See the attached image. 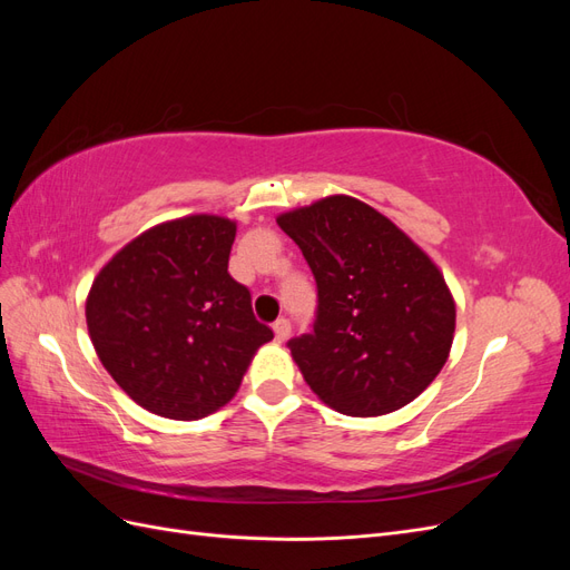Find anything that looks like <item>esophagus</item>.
Here are the masks:
<instances>
[{
  "label": "esophagus",
  "mask_w": 570,
  "mask_h": 570,
  "mask_svg": "<svg viewBox=\"0 0 570 570\" xmlns=\"http://www.w3.org/2000/svg\"><path fill=\"white\" fill-rule=\"evenodd\" d=\"M273 333H275V340L285 342V340L289 337V333H292L289 321H287V318H278V321H275V323H273Z\"/></svg>",
  "instance_id": "obj_1"
}]
</instances>
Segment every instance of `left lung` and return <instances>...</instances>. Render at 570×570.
Instances as JSON below:
<instances>
[{
  "label": "left lung",
  "instance_id": "8db88e82",
  "mask_svg": "<svg viewBox=\"0 0 570 570\" xmlns=\"http://www.w3.org/2000/svg\"><path fill=\"white\" fill-rule=\"evenodd\" d=\"M318 289L312 333L292 358L321 400L347 416H383L435 381L456 308L442 273L390 218L354 197L278 216Z\"/></svg>",
  "mask_w": 570,
  "mask_h": 570
}]
</instances>
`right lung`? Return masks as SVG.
<instances>
[{
  "label": "right lung",
  "mask_w": 570,
  "mask_h": 570,
  "mask_svg": "<svg viewBox=\"0 0 570 570\" xmlns=\"http://www.w3.org/2000/svg\"><path fill=\"white\" fill-rule=\"evenodd\" d=\"M235 223L187 216L142 233L99 271L85 318L97 356L132 402L197 421L233 400L273 340L228 273Z\"/></svg>",
  "instance_id": "right-lung-1"
}]
</instances>
